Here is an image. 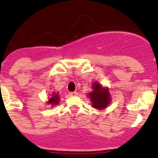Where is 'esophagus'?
<instances>
[{"mask_svg":"<svg viewBox=\"0 0 158 158\" xmlns=\"http://www.w3.org/2000/svg\"><path fill=\"white\" fill-rule=\"evenodd\" d=\"M78 95L77 92H69V96H76Z\"/></svg>","mask_w":158,"mask_h":158,"instance_id":"esophagus-1","label":"esophagus"}]
</instances>
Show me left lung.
<instances>
[{
	"label": "left lung",
	"instance_id": "left-lung-1",
	"mask_svg": "<svg viewBox=\"0 0 158 158\" xmlns=\"http://www.w3.org/2000/svg\"><path fill=\"white\" fill-rule=\"evenodd\" d=\"M92 91L88 94L92 106L96 109H105L110 104L111 96L109 89L102 86V85L95 81L92 85Z\"/></svg>",
	"mask_w": 158,
	"mask_h": 158
}]
</instances>
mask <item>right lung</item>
Here are the masks:
<instances>
[{
  "label": "right lung",
  "mask_w": 158,
  "mask_h": 158,
  "mask_svg": "<svg viewBox=\"0 0 158 158\" xmlns=\"http://www.w3.org/2000/svg\"><path fill=\"white\" fill-rule=\"evenodd\" d=\"M60 95H59L58 92H56L55 90L52 91L51 93H49V96H48V101L46 102V104L47 105H49V106H52V108L53 106H57L59 104L60 101Z\"/></svg>",
  "instance_id": "obj_1"
}]
</instances>
